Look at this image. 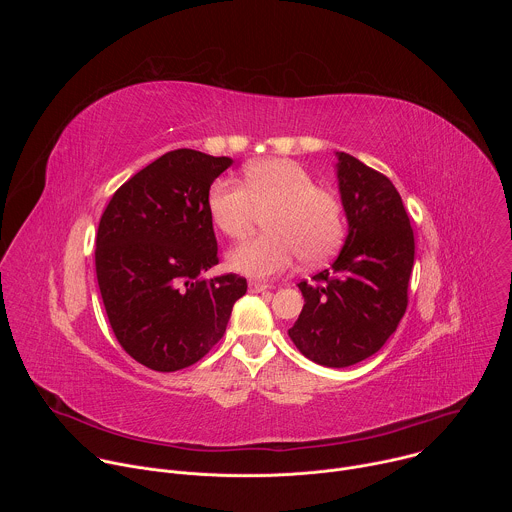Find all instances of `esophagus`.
Wrapping results in <instances>:
<instances>
[{
    "mask_svg": "<svg viewBox=\"0 0 512 512\" xmlns=\"http://www.w3.org/2000/svg\"><path fill=\"white\" fill-rule=\"evenodd\" d=\"M269 285L263 281H249V291L251 294H261V291H267Z\"/></svg>",
    "mask_w": 512,
    "mask_h": 512,
    "instance_id": "obj_1",
    "label": "esophagus"
}]
</instances>
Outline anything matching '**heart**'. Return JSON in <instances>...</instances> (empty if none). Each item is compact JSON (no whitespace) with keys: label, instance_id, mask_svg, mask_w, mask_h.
<instances>
[{"label":"heart","instance_id":"obj_1","mask_svg":"<svg viewBox=\"0 0 512 512\" xmlns=\"http://www.w3.org/2000/svg\"><path fill=\"white\" fill-rule=\"evenodd\" d=\"M245 183L221 176L206 194L212 223L231 239L247 237L259 212L271 210L265 218L269 233L229 251L233 271L263 279L287 271L300 257L310 265L322 263L340 247L342 204L332 192L316 188L304 166L285 158L251 162Z\"/></svg>","mask_w":512,"mask_h":512}]
</instances>
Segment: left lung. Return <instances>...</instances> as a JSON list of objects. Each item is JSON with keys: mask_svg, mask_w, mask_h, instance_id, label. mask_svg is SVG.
<instances>
[{"mask_svg": "<svg viewBox=\"0 0 512 512\" xmlns=\"http://www.w3.org/2000/svg\"><path fill=\"white\" fill-rule=\"evenodd\" d=\"M336 160L348 235L314 283H298L306 304L287 334L306 358L344 369L379 352L397 330L415 241L393 182L350 154L336 152Z\"/></svg>", "mask_w": 512, "mask_h": 512, "instance_id": "8db88e82", "label": "left lung"}]
</instances>
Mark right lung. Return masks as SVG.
Wrapping results in <instances>:
<instances>
[{
  "label": "right lung",
  "mask_w": 512,
  "mask_h": 512,
  "mask_svg": "<svg viewBox=\"0 0 512 512\" xmlns=\"http://www.w3.org/2000/svg\"><path fill=\"white\" fill-rule=\"evenodd\" d=\"M233 164L174 150L139 170L109 200L95 267L109 324L143 367L174 373L223 338L247 279L204 271L218 263L210 184Z\"/></svg>",
  "instance_id": "obj_1"
}]
</instances>
